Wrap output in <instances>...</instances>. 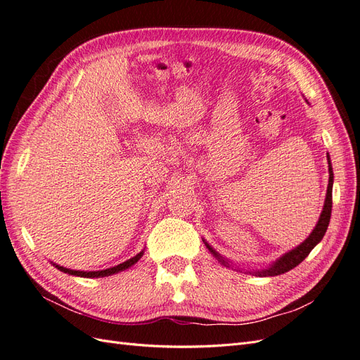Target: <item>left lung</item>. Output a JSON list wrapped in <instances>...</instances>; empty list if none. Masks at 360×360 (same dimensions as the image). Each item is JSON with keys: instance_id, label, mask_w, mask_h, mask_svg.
I'll list each match as a JSON object with an SVG mask.
<instances>
[{"instance_id": "left-lung-1", "label": "left lung", "mask_w": 360, "mask_h": 360, "mask_svg": "<svg viewBox=\"0 0 360 360\" xmlns=\"http://www.w3.org/2000/svg\"><path fill=\"white\" fill-rule=\"evenodd\" d=\"M328 163H329V184H328V193H326V200H324V205H323V210L321 214L319 217V222L315 225V228L312 230V233L304 238V240L296 246L294 249L288 250L287 254H284L282 257H279L275 263H271L269 267L263 269V270H255V271H248V274H252L255 276H278L285 274V271L294 269L296 266H299L302 261L309 255L311 250L317 246L321 238L326 234V230H328L329 226V221H330V214H332V188H333V171H332V162H330V156L328 153ZM202 242L205 245V248L210 250V254L219 261V263L225 267H231V263L228 261L226 258H224L219 252H216V250L207 243L204 238Z\"/></svg>"}]
</instances>
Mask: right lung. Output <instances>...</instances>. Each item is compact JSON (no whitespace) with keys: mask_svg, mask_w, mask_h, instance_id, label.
I'll list each match as a JSON object with an SVG mask.
<instances>
[{"mask_svg":"<svg viewBox=\"0 0 360 360\" xmlns=\"http://www.w3.org/2000/svg\"><path fill=\"white\" fill-rule=\"evenodd\" d=\"M144 255V249L141 250L139 254H136L135 257H132L130 259H127V261H124V263H122V264H118V266H114V267H110V269H105V270H96V271H84V270H72V269H66V267H63V266H58V264H56V263H51L56 266L60 271H64V274H68V275H73V276H81V278H103V276H111V275H114V274H118V271H123V270H126V269H129V267H132L135 263H138V259Z\"/></svg>","mask_w":360,"mask_h":360,"instance_id":"right-lung-1","label":"right lung"}]
</instances>
